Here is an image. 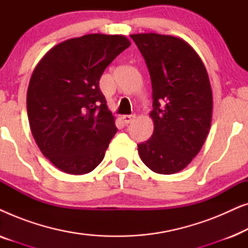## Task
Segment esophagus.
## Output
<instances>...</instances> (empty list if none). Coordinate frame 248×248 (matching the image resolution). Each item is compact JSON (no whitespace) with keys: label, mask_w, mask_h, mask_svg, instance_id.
<instances>
[{"label":"esophagus","mask_w":248,"mask_h":248,"mask_svg":"<svg viewBox=\"0 0 248 248\" xmlns=\"http://www.w3.org/2000/svg\"><path fill=\"white\" fill-rule=\"evenodd\" d=\"M122 120H123L124 124L127 125L135 120V115H124V116H122Z\"/></svg>","instance_id":"obj_1"}]
</instances>
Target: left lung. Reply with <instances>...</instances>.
Segmentation results:
<instances>
[{
  "mask_svg": "<svg viewBox=\"0 0 248 248\" xmlns=\"http://www.w3.org/2000/svg\"><path fill=\"white\" fill-rule=\"evenodd\" d=\"M151 78L154 133L138 144L157 174L184 169L201 150L211 126L212 90L205 66L185 40L159 33L131 35Z\"/></svg>",
  "mask_w": 248,
  "mask_h": 248,
  "instance_id": "left-lung-1",
  "label": "left lung"
}]
</instances>
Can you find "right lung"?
I'll return each mask as SVG.
<instances>
[{
	"instance_id": "obj_1",
	"label": "right lung",
	"mask_w": 248,
	"mask_h": 248,
	"mask_svg": "<svg viewBox=\"0 0 248 248\" xmlns=\"http://www.w3.org/2000/svg\"><path fill=\"white\" fill-rule=\"evenodd\" d=\"M130 45L122 35H84L54 46L33 70L27 91L30 130L60 170L83 175L103 161L117 128L99 80Z\"/></svg>"
}]
</instances>
